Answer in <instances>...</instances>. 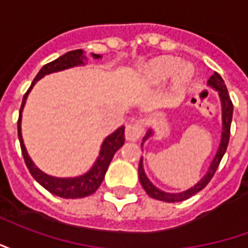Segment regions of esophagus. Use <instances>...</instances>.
Wrapping results in <instances>:
<instances>
[{"instance_id":"34e87169","label":"esophagus","mask_w":248,"mask_h":248,"mask_svg":"<svg viewBox=\"0 0 248 248\" xmlns=\"http://www.w3.org/2000/svg\"><path fill=\"white\" fill-rule=\"evenodd\" d=\"M145 133V127H143V124L142 121H134L126 126V140H140V137Z\"/></svg>"}]
</instances>
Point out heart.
<instances>
[{
    "label": "heart",
    "instance_id": "1",
    "mask_svg": "<svg viewBox=\"0 0 248 248\" xmlns=\"http://www.w3.org/2000/svg\"><path fill=\"white\" fill-rule=\"evenodd\" d=\"M179 63L181 62L177 58L161 57V58H156L153 62H150L146 71H147V76L150 77L153 81L159 82L163 81V79H167L169 77H171L179 67ZM187 76H188V69L185 67V66L181 67L177 72L178 81H183Z\"/></svg>",
    "mask_w": 248,
    "mask_h": 248
}]
</instances>
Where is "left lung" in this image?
Listing matches in <instances>:
<instances>
[{"mask_svg": "<svg viewBox=\"0 0 248 248\" xmlns=\"http://www.w3.org/2000/svg\"><path fill=\"white\" fill-rule=\"evenodd\" d=\"M208 85L213 86L214 89H217L219 92V97H220V101H222V118H223V131H222V140H220V146H219L218 153L214 158V161L211 162V165L208 167L207 174L202 178L201 182H198L197 185L191 188H188L186 191L178 192V194H169V192H163L161 190H158L153 183L147 179L145 171H143V166H142V158L140 161V166H138V175H140V182L142 185V187L145 188V191L147 192V195L154 199H158V201H162V202H182V201H186L192 195H195L197 192H199L201 190H203L204 187L207 186L208 182L213 179L214 174L218 169L219 163L223 158L224 153L227 150V146H229L230 140V129H231V121H232V110H234V106H232V102L230 99L229 92H227V87L224 85V81L222 79V77L219 76L218 73H214V76L210 77L208 79ZM151 135V130H149V133L146 135L143 140H146Z\"/></svg>", "mask_w": 248, "mask_h": 248, "instance_id": "8db88e82", "label": "left lung"}]
</instances>
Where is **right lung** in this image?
Wrapping results in <instances>:
<instances>
[{"label":"right lung","instance_id":"obj_1","mask_svg":"<svg viewBox=\"0 0 248 248\" xmlns=\"http://www.w3.org/2000/svg\"><path fill=\"white\" fill-rule=\"evenodd\" d=\"M94 58H99V54H93ZM83 58L82 56V50H71L67 51L66 54L61 56L60 58H57L54 61L46 63L45 66H42V69L38 71V74L35 76V78L31 82L29 90L25 93L24 99H22V105L19 108V117H18V140L19 145H21V151L24 155V161L26 163V167L29 169L31 177L34 178L37 182L40 183L41 186L46 188L47 191L54 194L57 197L66 198V199H76V198H85L92 195L93 192L97 191V188L101 186L105 174L108 171V167L110 165V162L113 159L115 151L121 149V146L124 143V127L121 126L117 131H114L113 134L108 135L106 140H103V145L101 147V153L98 156L97 162L94 163V166L92 167V170L86 172L85 175H81L78 178H53L50 175H46L45 172H42L34 166V163L31 162V159L26 153V149L24 146V140H22V135H21V113L22 108L26 102L28 94L31 90V87L34 86V83L40 78H42L46 74H50L54 71L63 70L67 67H73V66L82 65L83 63Z\"/></svg>","mask_w":248,"mask_h":248}]
</instances>
